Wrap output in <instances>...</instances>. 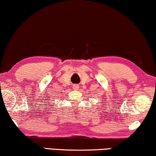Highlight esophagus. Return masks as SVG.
I'll return each mask as SVG.
<instances>
[{
	"mask_svg": "<svg viewBox=\"0 0 156 156\" xmlns=\"http://www.w3.org/2000/svg\"><path fill=\"white\" fill-rule=\"evenodd\" d=\"M74 87H75V88H78V86H77V85H75V86H74Z\"/></svg>",
	"mask_w": 156,
	"mask_h": 156,
	"instance_id": "esophagus-1",
	"label": "esophagus"
}]
</instances>
